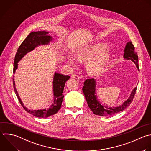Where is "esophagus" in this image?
I'll return each instance as SVG.
<instances>
[{"mask_svg": "<svg viewBox=\"0 0 151 151\" xmlns=\"http://www.w3.org/2000/svg\"><path fill=\"white\" fill-rule=\"evenodd\" d=\"M71 77H72L73 78H74L77 79V80H79V79H80V76H78L77 75V74H73Z\"/></svg>", "mask_w": 151, "mask_h": 151, "instance_id": "34e87169", "label": "esophagus"}]
</instances>
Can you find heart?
Masks as SVG:
<instances>
[{"label": "heart", "mask_w": 151, "mask_h": 151, "mask_svg": "<svg viewBox=\"0 0 151 151\" xmlns=\"http://www.w3.org/2000/svg\"><path fill=\"white\" fill-rule=\"evenodd\" d=\"M77 60L87 62V69L92 74H99L106 66L109 59L107 45L103 43H96L81 48L75 54ZM70 64L76 65L75 58L70 55L68 57Z\"/></svg>", "instance_id": "1"}]
</instances>
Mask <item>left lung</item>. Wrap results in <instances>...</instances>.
<instances>
[{
    "label": "left lung",
    "mask_w": 151,
    "mask_h": 151,
    "mask_svg": "<svg viewBox=\"0 0 151 151\" xmlns=\"http://www.w3.org/2000/svg\"><path fill=\"white\" fill-rule=\"evenodd\" d=\"M123 57L124 59L130 60L132 61L135 64L137 68L139 70L138 56L137 52H136L134 51V47L131 41L126 44L124 50ZM96 86V81L95 79H87L84 83L83 92L87 102L88 106L90 107L93 113L101 116H111L124 110L132 103L137 88L135 87L133 90L130 97L121 106L115 107H108L107 106L101 105L99 101L97 100L96 95H95Z\"/></svg>",
    "instance_id": "obj_1"
}]
</instances>
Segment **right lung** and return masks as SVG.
Masks as SVG:
<instances>
[{
	"label": "right lung",
	"instance_id": "add662e5",
	"mask_svg": "<svg viewBox=\"0 0 151 151\" xmlns=\"http://www.w3.org/2000/svg\"><path fill=\"white\" fill-rule=\"evenodd\" d=\"M48 32L45 31L32 32L27 36L25 40L19 46L16 54L14 64V74H15V71L18 68V63L26 54L32 51L38 45L48 44L49 42L52 40V37L48 35ZM70 78V77L69 76H65L55 73L53 80V93L54 100V103L48 109H44L37 110H31L27 109L24 106L19 97V96L18 95L15 87V83L14 79L13 78L14 88L19 103L27 112L37 117L44 118L57 113V111L60 109L64 98L63 93L64 92L65 84Z\"/></svg>",
	"mask_w": 151,
	"mask_h": 151
}]
</instances>
